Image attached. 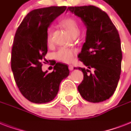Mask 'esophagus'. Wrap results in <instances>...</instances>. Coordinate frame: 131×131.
Segmentation results:
<instances>
[{"mask_svg":"<svg viewBox=\"0 0 131 131\" xmlns=\"http://www.w3.org/2000/svg\"><path fill=\"white\" fill-rule=\"evenodd\" d=\"M73 68L74 66L72 65V64H70V65L69 66V69L70 71H73Z\"/></svg>","mask_w":131,"mask_h":131,"instance_id":"1","label":"esophagus"}]
</instances>
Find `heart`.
I'll return each mask as SVG.
<instances>
[{
  "label": "heart",
  "mask_w": 131,
  "mask_h": 131,
  "mask_svg": "<svg viewBox=\"0 0 131 131\" xmlns=\"http://www.w3.org/2000/svg\"><path fill=\"white\" fill-rule=\"evenodd\" d=\"M61 24L74 37H76L80 35V25L75 18L73 17L66 18L62 21ZM52 35H53V29L51 27H49L47 31V42L48 44H51L52 43ZM75 54V49L62 47L58 50L56 56L59 60L65 62H71L73 60Z\"/></svg>",
  "instance_id": "obj_1"
}]
</instances>
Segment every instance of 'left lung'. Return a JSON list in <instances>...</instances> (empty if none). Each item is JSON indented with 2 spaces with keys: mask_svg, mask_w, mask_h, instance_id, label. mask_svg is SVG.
I'll return each mask as SVG.
<instances>
[{
  "mask_svg": "<svg viewBox=\"0 0 131 131\" xmlns=\"http://www.w3.org/2000/svg\"><path fill=\"white\" fill-rule=\"evenodd\" d=\"M67 11L80 17L87 28L86 42L78 55L86 69L74 68L84 73L78 91L91 103L109 99L116 91L121 73L122 53L118 30L107 14L95 6L69 7Z\"/></svg>",
  "mask_w": 131,
  "mask_h": 131,
  "instance_id": "1",
  "label": "left lung"
}]
</instances>
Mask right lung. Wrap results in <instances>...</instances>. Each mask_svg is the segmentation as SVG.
<instances>
[{
  "label": "right lung",
  "instance_id": "obj_1",
  "mask_svg": "<svg viewBox=\"0 0 131 131\" xmlns=\"http://www.w3.org/2000/svg\"><path fill=\"white\" fill-rule=\"evenodd\" d=\"M66 9L62 6L32 10L24 18L15 32L11 69L19 91L34 103L52 101L57 95L62 80L69 75L68 66L60 62L56 64L49 73L41 69L47 52V28Z\"/></svg>",
  "mask_w": 131,
  "mask_h": 131
}]
</instances>
